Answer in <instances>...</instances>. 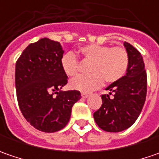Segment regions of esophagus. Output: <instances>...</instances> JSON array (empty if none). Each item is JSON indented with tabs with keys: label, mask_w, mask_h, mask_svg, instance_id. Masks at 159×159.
<instances>
[{
	"label": "esophagus",
	"mask_w": 159,
	"mask_h": 159,
	"mask_svg": "<svg viewBox=\"0 0 159 159\" xmlns=\"http://www.w3.org/2000/svg\"><path fill=\"white\" fill-rule=\"evenodd\" d=\"M89 96V94L88 93H81V97L82 98H88Z\"/></svg>",
	"instance_id": "1"
}]
</instances>
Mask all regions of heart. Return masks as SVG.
Segmentation results:
<instances>
[{
  "label": "heart",
  "mask_w": 159,
  "mask_h": 159,
  "mask_svg": "<svg viewBox=\"0 0 159 159\" xmlns=\"http://www.w3.org/2000/svg\"><path fill=\"white\" fill-rule=\"evenodd\" d=\"M80 53L86 61L91 62L89 71L92 73L71 80L70 87L74 90L84 93L91 92L101 86L102 80L107 83H114L126 73L129 57L124 48L90 44L82 47ZM60 64L67 76L76 75L79 70V61L73 53H65L61 58Z\"/></svg>",
  "instance_id": "heart-1"
}]
</instances>
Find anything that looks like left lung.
I'll list each match as a JSON object with an SVG mask.
<instances>
[{
	"mask_svg": "<svg viewBox=\"0 0 159 159\" xmlns=\"http://www.w3.org/2000/svg\"><path fill=\"white\" fill-rule=\"evenodd\" d=\"M129 64L126 73L119 80L111 83L102 95L101 108L94 113L97 125L106 132L124 131L137 119L146 99L147 74L143 58L131 44L124 42Z\"/></svg>",
	"mask_w": 159,
	"mask_h": 159,
	"instance_id": "1",
	"label": "left lung"
}]
</instances>
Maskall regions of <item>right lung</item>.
<instances>
[{"label":"right lung","instance_id":"right-lung-1","mask_svg":"<svg viewBox=\"0 0 159 159\" xmlns=\"http://www.w3.org/2000/svg\"><path fill=\"white\" fill-rule=\"evenodd\" d=\"M64 52L59 42L43 38L28 45L16 64L19 108L25 119L41 132L63 129L73 104L81 97L80 91L61 90L68 80L60 64Z\"/></svg>","mask_w":159,"mask_h":159}]
</instances>
